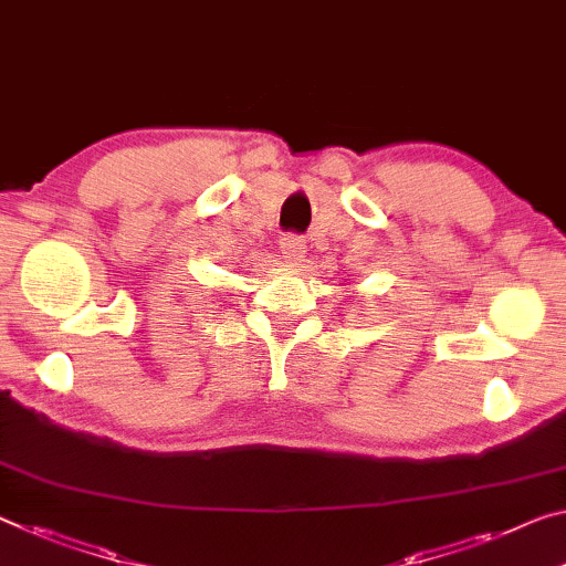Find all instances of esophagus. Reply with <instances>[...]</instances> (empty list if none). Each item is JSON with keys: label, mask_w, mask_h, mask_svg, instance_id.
Returning <instances> with one entry per match:
<instances>
[{"label": "esophagus", "mask_w": 566, "mask_h": 566, "mask_svg": "<svg viewBox=\"0 0 566 566\" xmlns=\"http://www.w3.org/2000/svg\"><path fill=\"white\" fill-rule=\"evenodd\" d=\"M281 253L291 265H301L306 258V240H301L298 234H285L281 238Z\"/></svg>", "instance_id": "1"}]
</instances>
